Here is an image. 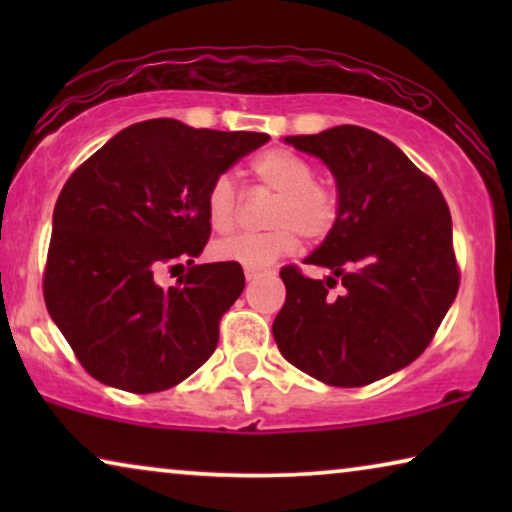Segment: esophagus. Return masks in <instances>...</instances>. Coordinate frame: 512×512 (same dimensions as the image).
Returning <instances> with one entry per match:
<instances>
[{
  "mask_svg": "<svg viewBox=\"0 0 512 512\" xmlns=\"http://www.w3.org/2000/svg\"><path fill=\"white\" fill-rule=\"evenodd\" d=\"M263 275H270L268 270H244V277H247V282H254V279H258V277H263Z\"/></svg>",
  "mask_w": 512,
  "mask_h": 512,
  "instance_id": "obj_1",
  "label": "esophagus"
}]
</instances>
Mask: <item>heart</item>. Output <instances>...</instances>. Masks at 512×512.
Instances as JSON below:
<instances>
[{"label": "heart", "instance_id": "obj_1", "mask_svg": "<svg viewBox=\"0 0 512 512\" xmlns=\"http://www.w3.org/2000/svg\"><path fill=\"white\" fill-rule=\"evenodd\" d=\"M258 184L277 193L268 212L270 230L242 233L214 244L216 261L265 270L277 258L307 242H321L340 221V193L331 181L314 177V165L291 149H268L251 160ZM207 219L216 233H230L240 219V191L230 174H219L205 195Z\"/></svg>", "mask_w": 512, "mask_h": 512}]
</instances>
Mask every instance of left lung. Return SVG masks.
Instances as JSON below:
<instances>
[{"mask_svg":"<svg viewBox=\"0 0 512 512\" xmlns=\"http://www.w3.org/2000/svg\"><path fill=\"white\" fill-rule=\"evenodd\" d=\"M286 142L331 167L340 221L305 258L331 277L279 270L286 300L272 335L303 373L366 387L415 361L457 298L450 207L436 181L373 130L338 125Z\"/></svg>","mask_w":512,"mask_h":512,"instance_id":"left-lung-1","label":"left lung"}]
</instances>
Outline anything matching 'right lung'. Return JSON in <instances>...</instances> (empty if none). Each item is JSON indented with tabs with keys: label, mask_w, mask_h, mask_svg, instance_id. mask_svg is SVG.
Masks as SVG:
<instances>
[{
	"label": "right lung",
	"mask_w": 512,
	"mask_h": 512,
	"mask_svg": "<svg viewBox=\"0 0 512 512\" xmlns=\"http://www.w3.org/2000/svg\"><path fill=\"white\" fill-rule=\"evenodd\" d=\"M268 139L156 118L118 132L72 172L53 209L44 300L88 375L153 394L214 354L244 272L193 263L212 235L205 195ZM184 262L187 275L163 290L159 272Z\"/></svg>",
	"instance_id": "add662e5"
}]
</instances>
